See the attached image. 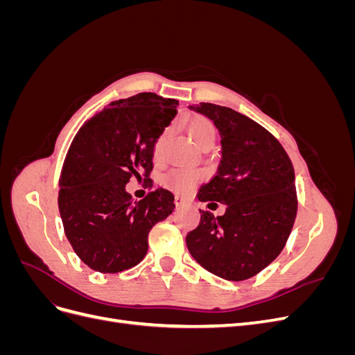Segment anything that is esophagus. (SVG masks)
I'll use <instances>...</instances> for the list:
<instances>
[{"instance_id": "esophagus-1", "label": "esophagus", "mask_w": 355, "mask_h": 355, "mask_svg": "<svg viewBox=\"0 0 355 355\" xmlns=\"http://www.w3.org/2000/svg\"><path fill=\"white\" fill-rule=\"evenodd\" d=\"M175 204H176V207H182L185 204V200L182 198V197H179V196H176L175 197Z\"/></svg>"}]
</instances>
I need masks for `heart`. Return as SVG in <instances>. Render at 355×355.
<instances>
[{
  "instance_id": "obj_1",
  "label": "heart",
  "mask_w": 355,
  "mask_h": 355,
  "mask_svg": "<svg viewBox=\"0 0 355 355\" xmlns=\"http://www.w3.org/2000/svg\"><path fill=\"white\" fill-rule=\"evenodd\" d=\"M188 135L191 137V141L197 146L207 148L214 144V139H216V135H218V128L210 118L204 115H194L188 120ZM166 137H167V130H164L157 139L155 148H154L155 157H159ZM194 182H196V175L192 173L191 170L182 168V167L170 170L164 176V184L173 191L180 192V194L188 192L192 188V185H194Z\"/></svg>"
}]
</instances>
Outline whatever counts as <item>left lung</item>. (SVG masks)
I'll return each instance as SVG.
<instances>
[{
	"label": "left lung",
	"mask_w": 355,
	"mask_h": 355,
	"mask_svg": "<svg viewBox=\"0 0 355 355\" xmlns=\"http://www.w3.org/2000/svg\"><path fill=\"white\" fill-rule=\"evenodd\" d=\"M213 120L220 133L216 176L198 191L200 201L227 206L222 216L201 211L187 235L192 257L211 274L243 282L282 253L297 213L292 159L265 127L227 106H189ZM213 204V202H210Z\"/></svg>",
	"instance_id": "left-lung-1"
}]
</instances>
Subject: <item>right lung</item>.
I'll use <instances>...</instances> for the list:
<instances>
[{"instance_id": "add662e5", "label": "right lung", "mask_w": 355, "mask_h": 355, "mask_svg": "<svg viewBox=\"0 0 355 355\" xmlns=\"http://www.w3.org/2000/svg\"><path fill=\"white\" fill-rule=\"evenodd\" d=\"M176 99L139 93L111 102L75 135L59 178V211L73 252L92 270L121 272L148 252L155 223L175 210V197L158 188L137 202L130 178L149 188L154 146L178 114Z\"/></svg>"}]
</instances>
